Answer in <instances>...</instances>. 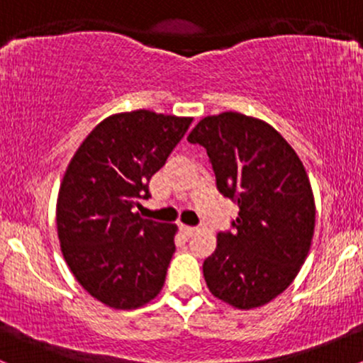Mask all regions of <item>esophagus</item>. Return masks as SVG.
Listing matches in <instances>:
<instances>
[{
    "label": "esophagus",
    "instance_id": "34e87169",
    "mask_svg": "<svg viewBox=\"0 0 363 363\" xmlns=\"http://www.w3.org/2000/svg\"><path fill=\"white\" fill-rule=\"evenodd\" d=\"M181 230L184 232V235H187V237H191L194 234L196 230H198V228L196 227H189V225H181Z\"/></svg>",
    "mask_w": 363,
    "mask_h": 363
}]
</instances>
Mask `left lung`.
I'll return each mask as SVG.
<instances>
[{
    "label": "left lung",
    "instance_id": "8db88e82",
    "mask_svg": "<svg viewBox=\"0 0 363 363\" xmlns=\"http://www.w3.org/2000/svg\"><path fill=\"white\" fill-rule=\"evenodd\" d=\"M206 148L216 187L239 206L203 262L211 294L254 309L289 289L309 254L315 205L303 164L280 133L240 112L201 119L187 136Z\"/></svg>",
    "mask_w": 363,
    "mask_h": 363
}]
</instances>
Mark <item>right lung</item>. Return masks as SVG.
<instances>
[{
  "mask_svg": "<svg viewBox=\"0 0 363 363\" xmlns=\"http://www.w3.org/2000/svg\"><path fill=\"white\" fill-rule=\"evenodd\" d=\"M191 123L145 109L109 116L66 169L56 206L62 256L107 307L138 309L164 286L177 225L141 218L136 208Z\"/></svg>",
  "mask_w": 363,
  "mask_h": 363,
  "instance_id": "add662e5",
  "label": "right lung"
}]
</instances>
